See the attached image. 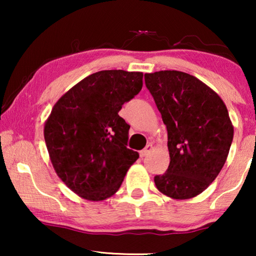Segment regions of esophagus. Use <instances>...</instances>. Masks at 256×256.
<instances>
[{"label": "esophagus", "instance_id": "34e87169", "mask_svg": "<svg viewBox=\"0 0 256 256\" xmlns=\"http://www.w3.org/2000/svg\"><path fill=\"white\" fill-rule=\"evenodd\" d=\"M152 144H146V146L143 150H141V152H140V156L141 157H146V156H148L150 152H152Z\"/></svg>", "mask_w": 256, "mask_h": 256}]
</instances>
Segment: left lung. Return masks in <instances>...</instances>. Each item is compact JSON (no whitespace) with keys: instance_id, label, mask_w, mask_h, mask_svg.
<instances>
[{"instance_id":"8db88e82","label":"left lung","mask_w":256,"mask_h":256,"mask_svg":"<svg viewBox=\"0 0 256 256\" xmlns=\"http://www.w3.org/2000/svg\"><path fill=\"white\" fill-rule=\"evenodd\" d=\"M168 130L170 163L155 176L157 190L172 199L200 194L216 180L233 141L228 110L218 94L180 71L144 74Z\"/></svg>"}]
</instances>
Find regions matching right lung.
<instances>
[{"mask_svg": "<svg viewBox=\"0 0 256 256\" xmlns=\"http://www.w3.org/2000/svg\"><path fill=\"white\" fill-rule=\"evenodd\" d=\"M142 72L107 70L93 73L62 96L44 124V138L58 177L90 202L120 188L138 152L127 148L130 126L118 115L138 96Z\"/></svg>", "mask_w": 256, "mask_h": 256, "instance_id": "obj_1", "label": "right lung"}]
</instances>
